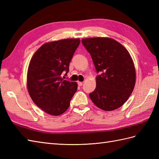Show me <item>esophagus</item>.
I'll return each instance as SVG.
<instances>
[{"label": "esophagus", "instance_id": "1", "mask_svg": "<svg viewBox=\"0 0 159 159\" xmlns=\"http://www.w3.org/2000/svg\"><path fill=\"white\" fill-rule=\"evenodd\" d=\"M78 85H79V86H82L83 85V83L82 82H80V81H78Z\"/></svg>", "mask_w": 159, "mask_h": 159}]
</instances>
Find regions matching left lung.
<instances>
[{"mask_svg":"<svg viewBox=\"0 0 159 159\" xmlns=\"http://www.w3.org/2000/svg\"><path fill=\"white\" fill-rule=\"evenodd\" d=\"M97 73L96 87L89 97L104 111L116 110L126 102L134 89L136 72L128 50L109 38L82 39Z\"/></svg>","mask_w":159,"mask_h":159,"instance_id":"8db88e82","label":"left lung"}]
</instances>
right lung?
I'll use <instances>...</instances> for the list:
<instances>
[{"label":"right lung","mask_w":159,"mask_h":159,"mask_svg":"<svg viewBox=\"0 0 159 159\" xmlns=\"http://www.w3.org/2000/svg\"><path fill=\"white\" fill-rule=\"evenodd\" d=\"M79 39H66L46 43L37 50L29 63L27 88L32 100L52 116H59L68 109L77 90L76 82L63 80L79 46Z\"/></svg>","instance_id":"1"}]
</instances>
